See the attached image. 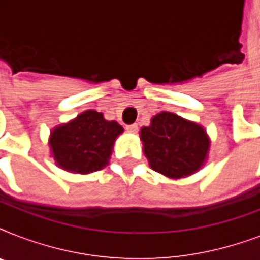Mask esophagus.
I'll use <instances>...</instances> for the list:
<instances>
[{
    "label": "esophagus",
    "instance_id": "obj_1",
    "mask_svg": "<svg viewBox=\"0 0 260 260\" xmlns=\"http://www.w3.org/2000/svg\"><path fill=\"white\" fill-rule=\"evenodd\" d=\"M139 129L138 124H131V125H126V131L128 132H132V134H136Z\"/></svg>",
    "mask_w": 260,
    "mask_h": 260
}]
</instances>
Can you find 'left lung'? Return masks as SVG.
I'll use <instances>...</instances> for the list:
<instances>
[{
  "instance_id": "8db88e82",
  "label": "left lung",
  "mask_w": 260,
  "mask_h": 260,
  "mask_svg": "<svg viewBox=\"0 0 260 260\" xmlns=\"http://www.w3.org/2000/svg\"><path fill=\"white\" fill-rule=\"evenodd\" d=\"M140 139L151 169L173 179L200 170L210 146L209 136L201 125L170 112L151 118L150 125L140 129Z\"/></svg>"
}]
</instances>
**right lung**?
I'll return each mask as SVG.
<instances>
[{
  "label": "right lung",
  "instance_id": "1",
  "mask_svg": "<svg viewBox=\"0 0 260 260\" xmlns=\"http://www.w3.org/2000/svg\"><path fill=\"white\" fill-rule=\"evenodd\" d=\"M122 132L118 122L108 121L97 110H86L52 129L51 152L63 170L77 174L94 173L108 165L114 140Z\"/></svg>",
  "mask_w": 260,
  "mask_h": 260
}]
</instances>
